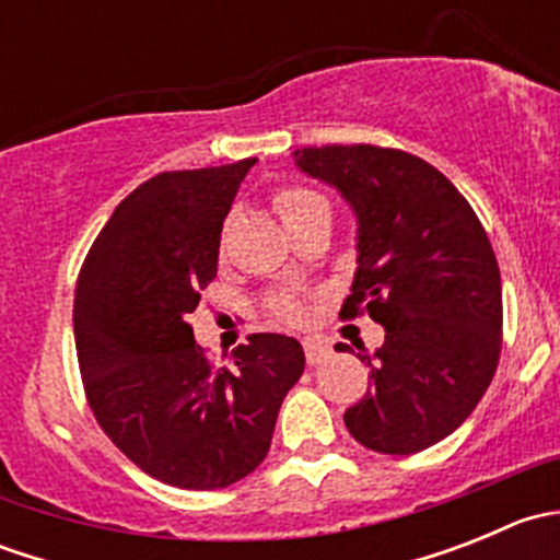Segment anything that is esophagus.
I'll use <instances>...</instances> for the list:
<instances>
[{
  "mask_svg": "<svg viewBox=\"0 0 560 560\" xmlns=\"http://www.w3.org/2000/svg\"><path fill=\"white\" fill-rule=\"evenodd\" d=\"M303 352H306L308 365H319L322 360L330 358V347H327L325 341H319V338H306V341H303Z\"/></svg>",
  "mask_w": 560,
  "mask_h": 560,
  "instance_id": "34e87169",
  "label": "esophagus"
}]
</instances>
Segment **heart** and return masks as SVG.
I'll use <instances>...</instances> for the list:
<instances>
[{"instance_id":"1","label":"heart","mask_w":560,"mask_h":560,"mask_svg":"<svg viewBox=\"0 0 560 560\" xmlns=\"http://www.w3.org/2000/svg\"><path fill=\"white\" fill-rule=\"evenodd\" d=\"M273 208H276V213L281 217V222H284L287 230L295 228L298 222H303V219L312 217V213H316V211L330 213L325 197H322L319 191L306 189V186H281V189L273 195ZM268 308H270V314L279 316V319H284V322L301 319V306H298L290 295L270 298Z\"/></svg>"}]
</instances>
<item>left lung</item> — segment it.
I'll use <instances>...</instances> for the list:
<instances>
[{
	"label": "left lung",
	"instance_id": "8db88e82",
	"mask_svg": "<svg viewBox=\"0 0 560 560\" xmlns=\"http://www.w3.org/2000/svg\"><path fill=\"white\" fill-rule=\"evenodd\" d=\"M295 162L358 217V273L341 316L365 312L385 327V343L358 354L371 387L343 422L374 453L428 450L477 409L499 365L504 312L488 233L447 175L400 149L322 145L295 151Z\"/></svg>",
	"mask_w": 560,
	"mask_h": 560
}]
</instances>
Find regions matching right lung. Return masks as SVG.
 Instances as JSON below:
<instances>
[{"instance_id":"add662e5","label":"right lung","mask_w":560,"mask_h":560,"mask_svg":"<svg viewBox=\"0 0 560 560\" xmlns=\"http://www.w3.org/2000/svg\"><path fill=\"white\" fill-rule=\"evenodd\" d=\"M254 162L140 184L78 273L72 325L94 420L135 466L173 488L217 490L252 474L306 365L295 338L252 332L219 369L186 322L217 279L224 217Z\"/></svg>"}]
</instances>
